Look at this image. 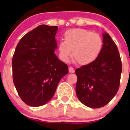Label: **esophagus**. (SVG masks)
I'll use <instances>...</instances> for the list:
<instances>
[{
	"label": "esophagus",
	"instance_id": "esophagus-1",
	"mask_svg": "<svg viewBox=\"0 0 130 130\" xmlns=\"http://www.w3.org/2000/svg\"><path fill=\"white\" fill-rule=\"evenodd\" d=\"M68 70H69V72L70 73H73L74 72V69L73 68V67H70L69 68H68Z\"/></svg>",
	"mask_w": 130,
	"mask_h": 130
}]
</instances>
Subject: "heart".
Segmentation results:
<instances>
[{
    "label": "heart",
    "mask_w": 130,
    "mask_h": 130,
    "mask_svg": "<svg viewBox=\"0 0 130 130\" xmlns=\"http://www.w3.org/2000/svg\"><path fill=\"white\" fill-rule=\"evenodd\" d=\"M103 41L100 34L84 29L66 31L64 41L59 43L61 59L68 62L73 53L74 60L80 65H87L96 60L102 50Z\"/></svg>",
    "instance_id": "obj_1"
}]
</instances>
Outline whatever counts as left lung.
<instances>
[{"mask_svg":"<svg viewBox=\"0 0 130 130\" xmlns=\"http://www.w3.org/2000/svg\"><path fill=\"white\" fill-rule=\"evenodd\" d=\"M103 45L97 59L75 70L77 98L91 108L106 105L120 86L122 67L119 50L108 34H103Z\"/></svg>","mask_w":130,"mask_h":130,"instance_id":"1","label":"left lung"}]
</instances>
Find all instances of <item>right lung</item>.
Here are the masks:
<instances>
[{"mask_svg":"<svg viewBox=\"0 0 130 130\" xmlns=\"http://www.w3.org/2000/svg\"><path fill=\"white\" fill-rule=\"evenodd\" d=\"M57 29V26L40 25L22 37L14 51L13 83L22 100L30 106L47 103L59 81L68 73L67 64L54 53Z\"/></svg>","mask_w":130,"mask_h":130,"instance_id":"obj_1","label":"right lung"}]
</instances>
